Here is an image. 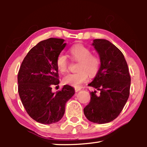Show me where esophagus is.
Segmentation results:
<instances>
[{"mask_svg": "<svg viewBox=\"0 0 147 147\" xmlns=\"http://www.w3.org/2000/svg\"><path fill=\"white\" fill-rule=\"evenodd\" d=\"M74 90H75L76 92H78L79 91L81 90V88H74Z\"/></svg>", "mask_w": 147, "mask_h": 147, "instance_id": "1", "label": "esophagus"}]
</instances>
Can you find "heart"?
<instances>
[{
	"mask_svg": "<svg viewBox=\"0 0 147 147\" xmlns=\"http://www.w3.org/2000/svg\"><path fill=\"white\" fill-rule=\"evenodd\" d=\"M69 53L74 60L80 61L78 73L69 74L63 79L65 84L75 88H79L88 80L89 74L95 75L100 66V59L96 55L92 54V51L81 44L76 45L69 49ZM56 67L59 72L64 74L68 71L69 60L63 54H59L56 61ZM88 71L89 74L87 73Z\"/></svg>",
	"mask_w": 147,
	"mask_h": 147,
	"instance_id": "1",
	"label": "heart"
}]
</instances>
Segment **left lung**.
Masks as SVG:
<instances>
[{
	"label": "left lung",
	"mask_w": 147,
	"mask_h": 147,
	"mask_svg": "<svg viewBox=\"0 0 147 147\" xmlns=\"http://www.w3.org/2000/svg\"><path fill=\"white\" fill-rule=\"evenodd\" d=\"M92 45L100 57V67L88 86L100 94L91 92V100L84 113L94 123H108L117 117L127 102L131 78L126 59L117 47L102 39H94Z\"/></svg>",
	"instance_id": "8db88e82"
}]
</instances>
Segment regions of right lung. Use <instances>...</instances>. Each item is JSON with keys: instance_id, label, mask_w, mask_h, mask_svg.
Listing matches in <instances>:
<instances>
[{"instance_id": "1", "label": "right lung", "mask_w": 147, "mask_h": 147, "mask_svg": "<svg viewBox=\"0 0 147 147\" xmlns=\"http://www.w3.org/2000/svg\"><path fill=\"white\" fill-rule=\"evenodd\" d=\"M64 41L49 38L40 41L30 49L20 67V98L30 117L39 123L51 124L61 120L66 102L75 93L69 85L56 93L52 91V86L59 83L56 61L66 46Z\"/></svg>"}]
</instances>
